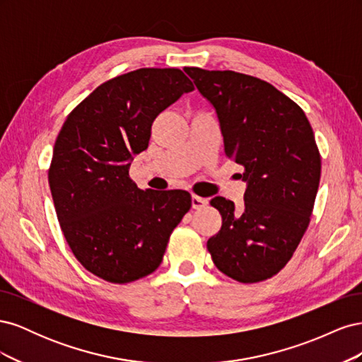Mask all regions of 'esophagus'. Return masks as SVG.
Wrapping results in <instances>:
<instances>
[{"label": "esophagus", "instance_id": "34e87169", "mask_svg": "<svg viewBox=\"0 0 362 362\" xmlns=\"http://www.w3.org/2000/svg\"><path fill=\"white\" fill-rule=\"evenodd\" d=\"M206 204H208L206 199L199 198V196H196V194L192 196V208H194V210H201V208H204Z\"/></svg>", "mask_w": 362, "mask_h": 362}]
</instances>
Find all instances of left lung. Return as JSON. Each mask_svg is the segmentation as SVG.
<instances>
[{
    "mask_svg": "<svg viewBox=\"0 0 362 362\" xmlns=\"http://www.w3.org/2000/svg\"><path fill=\"white\" fill-rule=\"evenodd\" d=\"M214 107L225 154L242 164L243 211L222 196V228L206 242L216 267L238 282L272 278L310 225L322 160L302 108L267 81L234 71L185 68Z\"/></svg>",
    "mask_w": 362,
    "mask_h": 362,
    "instance_id": "8db88e82",
    "label": "left lung"
}]
</instances>
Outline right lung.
<instances>
[{
    "label": "right lung",
    "mask_w": 362,
    "mask_h": 362,
    "mask_svg": "<svg viewBox=\"0 0 362 362\" xmlns=\"http://www.w3.org/2000/svg\"><path fill=\"white\" fill-rule=\"evenodd\" d=\"M193 83L175 68H141L98 86L57 136L48 172L64 238L86 270L113 284L154 272L190 210L185 190H140L129 178L156 117Z\"/></svg>",
    "instance_id": "add662e5"
}]
</instances>
